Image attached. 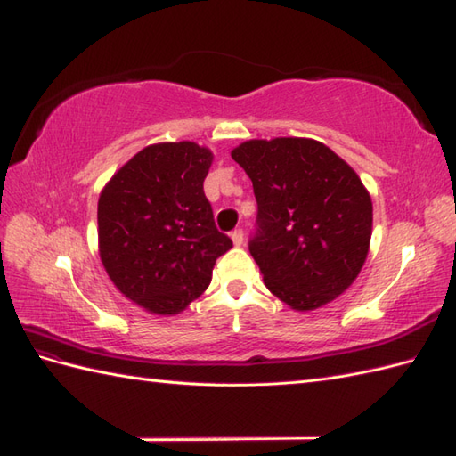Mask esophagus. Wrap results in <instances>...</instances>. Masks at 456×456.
I'll list each match as a JSON object with an SVG mask.
<instances>
[{
  "instance_id": "esophagus-1",
  "label": "esophagus",
  "mask_w": 456,
  "mask_h": 456,
  "mask_svg": "<svg viewBox=\"0 0 456 456\" xmlns=\"http://www.w3.org/2000/svg\"><path fill=\"white\" fill-rule=\"evenodd\" d=\"M230 238H232V241H234V246H241V244H244V230H241V228L234 230L230 234Z\"/></svg>"
}]
</instances>
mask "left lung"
<instances>
[{"label": "left lung", "instance_id": "left-lung-1", "mask_svg": "<svg viewBox=\"0 0 456 456\" xmlns=\"http://www.w3.org/2000/svg\"><path fill=\"white\" fill-rule=\"evenodd\" d=\"M232 158L254 183L249 254L265 287L300 312L346 292L372 234V200L353 167L310 138L248 140Z\"/></svg>", "mask_w": 456, "mask_h": 456}]
</instances>
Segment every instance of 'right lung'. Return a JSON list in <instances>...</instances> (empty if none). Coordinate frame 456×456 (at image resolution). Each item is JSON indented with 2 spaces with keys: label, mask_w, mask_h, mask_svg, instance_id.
<instances>
[{
  "label": "right lung",
  "mask_w": 456,
  "mask_h": 456,
  "mask_svg": "<svg viewBox=\"0 0 456 456\" xmlns=\"http://www.w3.org/2000/svg\"><path fill=\"white\" fill-rule=\"evenodd\" d=\"M210 164L212 151L195 142L151 144L101 191V261L115 287L151 314L185 310L232 248L202 189Z\"/></svg>",
  "instance_id": "obj_1"
}]
</instances>
